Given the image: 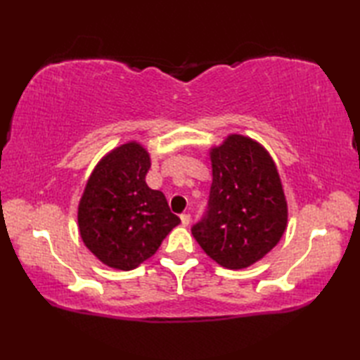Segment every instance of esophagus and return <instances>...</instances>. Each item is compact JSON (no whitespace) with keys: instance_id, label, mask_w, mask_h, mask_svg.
<instances>
[{"instance_id":"esophagus-1","label":"esophagus","mask_w":360,"mask_h":360,"mask_svg":"<svg viewBox=\"0 0 360 360\" xmlns=\"http://www.w3.org/2000/svg\"><path fill=\"white\" fill-rule=\"evenodd\" d=\"M181 223H182V226H188L190 224V215H188V213H182V215H181Z\"/></svg>"}]
</instances>
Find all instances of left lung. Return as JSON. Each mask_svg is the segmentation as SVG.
Wrapping results in <instances>:
<instances>
[{
    "instance_id": "8db88e82",
    "label": "left lung",
    "mask_w": 360,
    "mask_h": 360,
    "mask_svg": "<svg viewBox=\"0 0 360 360\" xmlns=\"http://www.w3.org/2000/svg\"><path fill=\"white\" fill-rule=\"evenodd\" d=\"M207 212L192 227L198 244L226 269H244L271 252L286 231L288 202L274 159L262 143L231 134L210 148Z\"/></svg>"
}]
</instances>
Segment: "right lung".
I'll return each instance as SVG.
<instances>
[{
	"label": "right lung",
	"mask_w": 360,
	"mask_h": 360,
	"mask_svg": "<svg viewBox=\"0 0 360 360\" xmlns=\"http://www.w3.org/2000/svg\"><path fill=\"white\" fill-rule=\"evenodd\" d=\"M151 160L134 141L105 155L91 173L79 202V232L106 266L131 271L156 254L181 223L162 192L145 182Z\"/></svg>",
	"instance_id": "obj_1"
}]
</instances>
